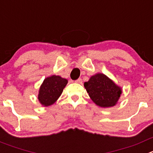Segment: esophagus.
<instances>
[{"mask_svg":"<svg viewBox=\"0 0 153 153\" xmlns=\"http://www.w3.org/2000/svg\"><path fill=\"white\" fill-rule=\"evenodd\" d=\"M75 82H76V83L81 84V83H82V79H81V78H79V79H76V80Z\"/></svg>","mask_w":153,"mask_h":153,"instance_id":"34e87169","label":"esophagus"}]
</instances>
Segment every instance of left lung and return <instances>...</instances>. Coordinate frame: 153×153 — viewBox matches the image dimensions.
Returning <instances> with one entry per match:
<instances>
[{
    "instance_id": "obj_1",
    "label": "left lung",
    "mask_w": 153,
    "mask_h": 153,
    "mask_svg": "<svg viewBox=\"0 0 153 153\" xmlns=\"http://www.w3.org/2000/svg\"><path fill=\"white\" fill-rule=\"evenodd\" d=\"M84 86L89 97L97 105L103 108L115 105L121 94V89L108 76L102 74L92 76Z\"/></svg>"
}]
</instances>
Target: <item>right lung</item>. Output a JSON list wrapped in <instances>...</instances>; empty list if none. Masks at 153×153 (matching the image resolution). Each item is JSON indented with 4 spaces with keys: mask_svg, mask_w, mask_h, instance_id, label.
<instances>
[{
    "mask_svg": "<svg viewBox=\"0 0 153 153\" xmlns=\"http://www.w3.org/2000/svg\"><path fill=\"white\" fill-rule=\"evenodd\" d=\"M67 80L59 76L53 75L46 78L39 89V99L42 105L48 106L54 104L60 97Z\"/></svg>",
    "mask_w": 153,
    "mask_h": 153,
    "instance_id": "obj_1",
    "label": "right lung"
}]
</instances>
